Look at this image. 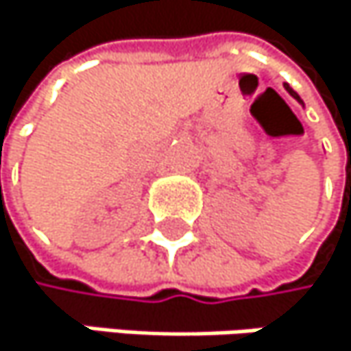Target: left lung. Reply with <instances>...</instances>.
Wrapping results in <instances>:
<instances>
[{
    "mask_svg": "<svg viewBox=\"0 0 351 351\" xmlns=\"http://www.w3.org/2000/svg\"><path fill=\"white\" fill-rule=\"evenodd\" d=\"M285 89H287V93H289V95H291L293 99H298L300 104H304V101H302V97H300V95H298V93H295V91H293V89H291V87L287 85V83H285Z\"/></svg>",
    "mask_w": 351,
    "mask_h": 351,
    "instance_id": "8db88e82",
    "label": "left lung"
}]
</instances>
